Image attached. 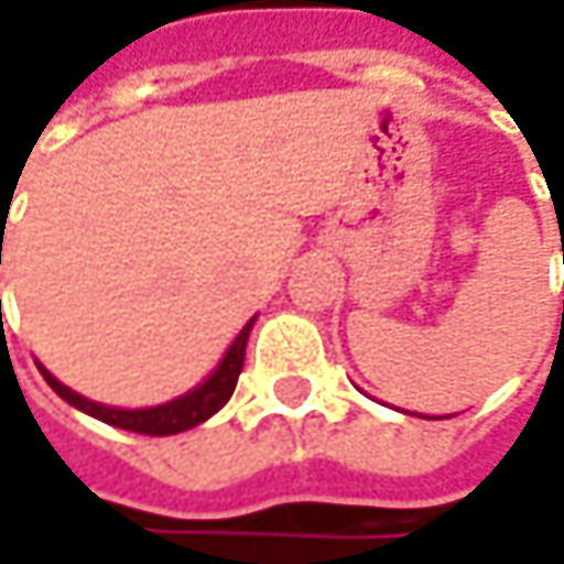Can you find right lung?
<instances>
[{
    "label": "right lung",
    "instance_id": "add662e5",
    "mask_svg": "<svg viewBox=\"0 0 564 564\" xmlns=\"http://www.w3.org/2000/svg\"><path fill=\"white\" fill-rule=\"evenodd\" d=\"M251 326L254 319L245 323V329L238 333V339L228 346L225 359L218 362V369L202 382L195 386L192 392L178 394L166 404H156V408H107V404H97L84 394L70 392L67 386H61L55 376L39 366V372L45 376V382L55 389L67 404H74L77 411L104 421V424H113V427H123V431H137V434H153V437H166V434H178V431H188L202 421H208L215 411H221L228 404V398L235 394L238 386V376H241V366H245V346H248V336H251Z\"/></svg>",
    "mask_w": 564,
    "mask_h": 564
}]
</instances>
